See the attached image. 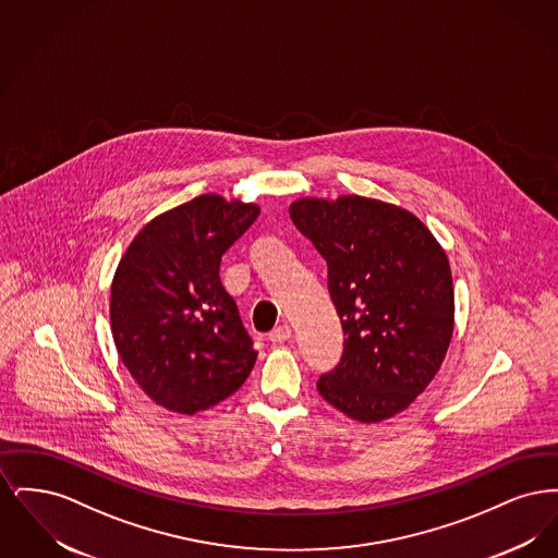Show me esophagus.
Wrapping results in <instances>:
<instances>
[{
	"label": "esophagus",
	"mask_w": 558,
	"mask_h": 558,
	"mask_svg": "<svg viewBox=\"0 0 558 558\" xmlns=\"http://www.w3.org/2000/svg\"><path fill=\"white\" fill-rule=\"evenodd\" d=\"M292 337L291 326H287V324H282V326H276L271 332H269V341L271 343H287L289 339Z\"/></svg>",
	"instance_id": "esophagus-1"
}]
</instances>
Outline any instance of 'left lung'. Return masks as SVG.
<instances>
[{
    "mask_svg": "<svg viewBox=\"0 0 558 558\" xmlns=\"http://www.w3.org/2000/svg\"><path fill=\"white\" fill-rule=\"evenodd\" d=\"M292 223L328 266L345 343L318 391L360 423H380L418 398L444 364L453 332L450 262L425 223L364 198H299Z\"/></svg>",
    "mask_w": 558,
    "mask_h": 558,
    "instance_id": "left-lung-1",
    "label": "left lung"
}]
</instances>
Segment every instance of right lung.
Wrapping results in <instances>:
<instances>
[{"label":"right lung","instance_id":"add662e5","mask_svg":"<svg viewBox=\"0 0 558 558\" xmlns=\"http://www.w3.org/2000/svg\"><path fill=\"white\" fill-rule=\"evenodd\" d=\"M257 217L253 203L196 196L146 223L114 271L117 351L142 391L171 412L190 416L230 398L255 366L219 264Z\"/></svg>","mask_w":558,"mask_h":558}]
</instances>
